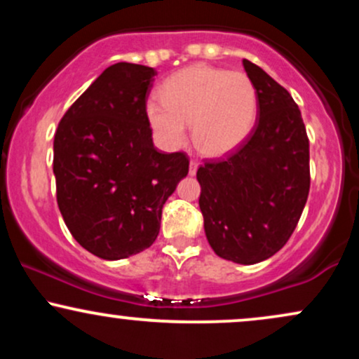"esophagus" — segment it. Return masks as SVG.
I'll return each mask as SVG.
<instances>
[{
    "instance_id": "34e87169",
    "label": "esophagus",
    "mask_w": 359,
    "mask_h": 359,
    "mask_svg": "<svg viewBox=\"0 0 359 359\" xmlns=\"http://www.w3.org/2000/svg\"><path fill=\"white\" fill-rule=\"evenodd\" d=\"M199 160H196V158H192L191 160V168H189V174L191 175H196V172H197V168H199Z\"/></svg>"
}]
</instances>
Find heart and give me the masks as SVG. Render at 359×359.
<instances>
[{
    "mask_svg": "<svg viewBox=\"0 0 359 359\" xmlns=\"http://www.w3.org/2000/svg\"><path fill=\"white\" fill-rule=\"evenodd\" d=\"M160 100L147 102V119L167 148L187 138V123L199 150L209 155L231 151L248 137L257 118V89L245 72L194 64L172 74Z\"/></svg>",
    "mask_w": 359,
    "mask_h": 359,
    "instance_id": "1",
    "label": "heart"
}]
</instances>
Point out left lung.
I'll use <instances>...</instances> for the list:
<instances>
[{
    "instance_id": "8db88e82",
    "label": "left lung",
    "mask_w": 359,
    "mask_h": 359,
    "mask_svg": "<svg viewBox=\"0 0 359 359\" xmlns=\"http://www.w3.org/2000/svg\"><path fill=\"white\" fill-rule=\"evenodd\" d=\"M255 84L258 113L236 150L205 160L197 170L199 208L217 257L253 265L288 241L311 187L309 138L290 93L253 62L243 60Z\"/></svg>"
}]
</instances>
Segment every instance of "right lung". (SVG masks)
<instances>
[{
	"label": "right lung",
	"instance_id": "obj_1",
	"mask_svg": "<svg viewBox=\"0 0 359 359\" xmlns=\"http://www.w3.org/2000/svg\"><path fill=\"white\" fill-rule=\"evenodd\" d=\"M155 76L147 65H109L65 111L53 138L62 217L102 259L154 245L163 204L189 172L187 154L154 147L147 97Z\"/></svg>",
	"mask_w": 359,
	"mask_h": 359
}]
</instances>
